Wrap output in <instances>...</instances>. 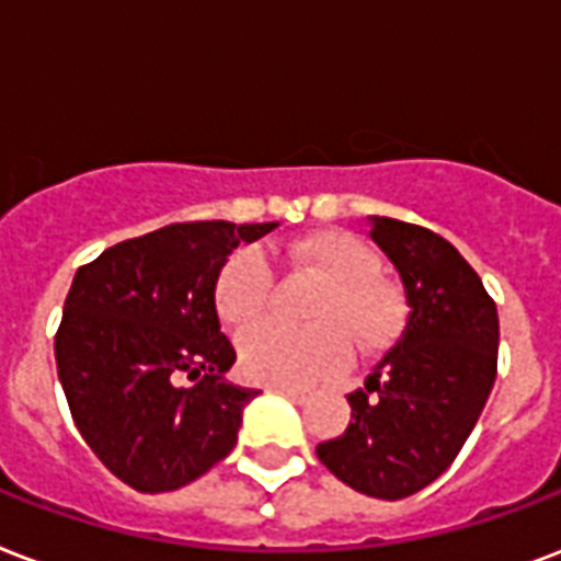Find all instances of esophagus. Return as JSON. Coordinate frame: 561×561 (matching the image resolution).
<instances>
[{
	"label": "esophagus",
	"mask_w": 561,
	"mask_h": 561,
	"mask_svg": "<svg viewBox=\"0 0 561 561\" xmlns=\"http://www.w3.org/2000/svg\"><path fill=\"white\" fill-rule=\"evenodd\" d=\"M275 389L280 394H286V398H289V401H295V403H307V401H310V394L304 392V389H298V386H275Z\"/></svg>",
	"instance_id": "1"
}]
</instances>
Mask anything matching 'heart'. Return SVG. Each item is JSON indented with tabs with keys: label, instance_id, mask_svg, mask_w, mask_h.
<instances>
[{
	"label": "heart",
	"instance_id": "heart-1",
	"mask_svg": "<svg viewBox=\"0 0 561 561\" xmlns=\"http://www.w3.org/2000/svg\"><path fill=\"white\" fill-rule=\"evenodd\" d=\"M295 260L324 284L307 307L310 328L275 321L240 336V366L251 380L312 386L348 366L351 343L363 354L389 348L401 336L407 304L401 289L380 275V254L348 231H319L293 245ZM275 272L257 245H242L216 275L213 301L228 328H249L266 312Z\"/></svg>",
	"mask_w": 561,
	"mask_h": 561
}]
</instances>
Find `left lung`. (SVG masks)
Masks as SVG:
<instances>
[{
	"label": "left lung",
	"instance_id": "left-lung-1",
	"mask_svg": "<svg viewBox=\"0 0 561 561\" xmlns=\"http://www.w3.org/2000/svg\"><path fill=\"white\" fill-rule=\"evenodd\" d=\"M371 240L394 263L407 324L366 386L348 394L351 424L316 454L330 474L380 501H401L457 459L497 377V307L438 233L371 216Z\"/></svg>",
	"mask_w": 561,
	"mask_h": 561
}]
</instances>
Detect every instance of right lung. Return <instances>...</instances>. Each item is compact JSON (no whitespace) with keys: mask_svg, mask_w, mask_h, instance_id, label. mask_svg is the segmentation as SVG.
<instances>
[{"mask_svg":"<svg viewBox=\"0 0 561 561\" xmlns=\"http://www.w3.org/2000/svg\"><path fill=\"white\" fill-rule=\"evenodd\" d=\"M272 228L178 221L76 272L55 333L60 386L90 450L137 492H175L237 445L257 392L225 380L237 354L213 289L228 254Z\"/></svg>","mask_w":561,"mask_h":561,"instance_id":"obj_1","label":"right lung"}]
</instances>
